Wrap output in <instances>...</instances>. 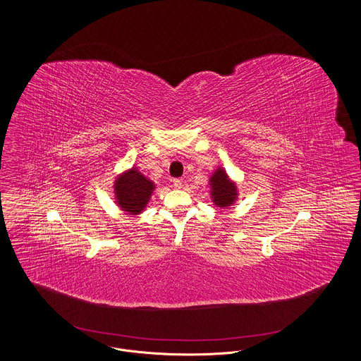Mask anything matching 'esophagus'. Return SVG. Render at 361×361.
Wrapping results in <instances>:
<instances>
[{
	"label": "esophagus",
	"instance_id": "obj_1",
	"mask_svg": "<svg viewBox=\"0 0 361 361\" xmlns=\"http://www.w3.org/2000/svg\"><path fill=\"white\" fill-rule=\"evenodd\" d=\"M173 187L176 189L181 188V187H183V181L178 180V178H174V180H173Z\"/></svg>",
	"mask_w": 361,
	"mask_h": 361
}]
</instances>
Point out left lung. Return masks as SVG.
Returning a JSON list of instances; mask_svg holds the SVG:
<instances>
[{
  "instance_id": "obj_1",
  "label": "left lung",
  "mask_w": 361,
  "mask_h": 361,
  "mask_svg": "<svg viewBox=\"0 0 361 361\" xmlns=\"http://www.w3.org/2000/svg\"><path fill=\"white\" fill-rule=\"evenodd\" d=\"M209 193L214 204L221 208L233 206L238 197L235 183H233L222 168H218L209 177Z\"/></svg>"
}]
</instances>
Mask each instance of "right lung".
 <instances>
[{
  "instance_id": "add662e5",
  "label": "right lung",
  "mask_w": 361,
  "mask_h": 361,
  "mask_svg": "<svg viewBox=\"0 0 361 361\" xmlns=\"http://www.w3.org/2000/svg\"><path fill=\"white\" fill-rule=\"evenodd\" d=\"M114 188L115 199L121 209L130 215H137L147 206L155 185L137 168H131L115 180Z\"/></svg>"
}]
</instances>
